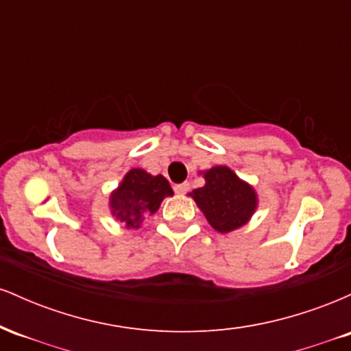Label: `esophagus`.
<instances>
[{
    "mask_svg": "<svg viewBox=\"0 0 351 351\" xmlns=\"http://www.w3.org/2000/svg\"><path fill=\"white\" fill-rule=\"evenodd\" d=\"M175 191L178 193V195H184V193H188L189 191L188 181H184V183H180V184H175Z\"/></svg>",
    "mask_w": 351,
    "mask_h": 351,
    "instance_id": "obj_1",
    "label": "esophagus"
}]
</instances>
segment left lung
<instances>
[{"instance_id": "8db88e82", "label": "left lung", "mask_w": 351, "mask_h": 351, "mask_svg": "<svg viewBox=\"0 0 351 351\" xmlns=\"http://www.w3.org/2000/svg\"><path fill=\"white\" fill-rule=\"evenodd\" d=\"M203 173V171H201ZM206 184L189 193L208 223L217 232H231L244 226L257 208V195L228 167H215L204 171Z\"/></svg>"}]
</instances>
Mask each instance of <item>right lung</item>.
<instances>
[{
	"mask_svg": "<svg viewBox=\"0 0 351 351\" xmlns=\"http://www.w3.org/2000/svg\"><path fill=\"white\" fill-rule=\"evenodd\" d=\"M173 196L168 180L153 176L142 168H132L110 195V213L128 229H138L148 216L158 211L162 201Z\"/></svg>",
	"mask_w": 351,
	"mask_h": 351,
	"instance_id": "right-lung-1",
	"label": "right lung"
}]
</instances>
